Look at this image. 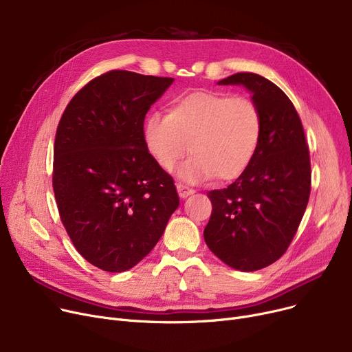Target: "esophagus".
<instances>
[{"instance_id":"34e87169","label":"esophagus","mask_w":352,"mask_h":352,"mask_svg":"<svg viewBox=\"0 0 352 352\" xmlns=\"http://www.w3.org/2000/svg\"><path fill=\"white\" fill-rule=\"evenodd\" d=\"M177 191H178L179 198H187L188 195L194 194V190L188 188L187 186H184V184H177Z\"/></svg>"}]
</instances>
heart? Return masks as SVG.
Masks as SVG:
<instances>
[{"instance_id":"b5f03b06","label":"heart","mask_w":352,"mask_h":352,"mask_svg":"<svg viewBox=\"0 0 352 352\" xmlns=\"http://www.w3.org/2000/svg\"><path fill=\"white\" fill-rule=\"evenodd\" d=\"M142 134L148 153L166 173L190 146L192 157L181 165L179 179L198 184L217 175L232 181L247 171L258 151L263 116L248 97L195 91L177 98L168 116L157 111L148 116Z\"/></svg>"}]
</instances>
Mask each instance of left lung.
I'll use <instances>...</instances> for the list:
<instances>
[{"label": "left lung", "mask_w": 352, "mask_h": 352, "mask_svg": "<svg viewBox=\"0 0 352 352\" xmlns=\"http://www.w3.org/2000/svg\"><path fill=\"white\" fill-rule=\"evenodd\" d=\"M217 84L243 85L263 116L260 146L247 171L227 188L207 192L208 248L228 267L250 272L278 260L298 230L311 191L309 151L297 109L274 82L238 72Z\"/></svg>", "instance_id": "1"}]
</instances>
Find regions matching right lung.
Here are the masks:
<instances>
[{"mask_svg": "<svg viewBox=\"0 0 352 352\" xmlns=\"http://www.w3.org/2000/svg\"><path fill=\"white\" fill-rule=\"evenodd\" d=\"M174 78L109 71L67 105L54 144L52 187L85 260L108 272L137 265L179 206L173 177L144 142V120Z\"/></svg>", "mask_w": 352, "mask_h": 352, "instance_id": "add662e5", "label": "right lung"}]
</instances>
